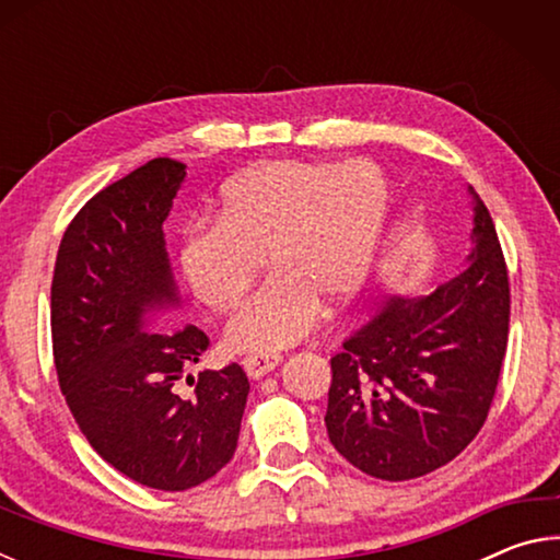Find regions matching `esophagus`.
Wrapping results in <instances>:
<instances>
[{"label":"esophagus","instance_id":"esophagus-1","mask_svg":"<svg viewBox=\"0 0 560 560\" xmlns=\"http://www.w3.org/2000/svg\"><path fill=\"white\" fill-rule=\"evenodd\" d=\"M279 363H281V355H273V353H252L242 360L244 371L252 381H259V377L269 375Z\"/></svg>","mask_w":560,"mask_h":560}]
</instances>
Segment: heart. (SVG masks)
<instances>
[{
	"instance_id": "1",
	"label": "heart",
	"mask_w": 560,
	"mask_h": 560,
	"mask_svg": "<svg viewBox=\"0 0 560 560\" xmlns=\"http://www.w3.org/2000/svg\"><path fill=\"white\" fill-rule=\"evenodd\" d=\"M385 214V175L368 160H271L224 185L217 222L187 226L179 271L202 306L224 311L264 257L273 273L234 308L226 343L279 350L314 330L324 301L346 306L355 299Z\"/></svg>"
}]
</instances>
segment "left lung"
<instances>
[{"label":"left lung","instance_id":"8db88e82","mask_svg":"<svg viewBox=\"0 0 560 560\" xmlns=\"http://www.w3.org/2000/svg\"><path fill=\"white\" fill-rule=\"evenodd\" d=\"M474 202L462 273L428 296L393 299L330 358V444L375 479L444 467L477 438L509 340V277L487 205Z\"/></svg>","mask_w":560,"mask_h":560}]
</instances>
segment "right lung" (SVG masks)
<instances>
[{
	"instance_id": "add662e5",
	"label": "right lung",
	"mask_w": 560,
	"mask_h": 560,
	"mask_svg": "<svg viewBox=\"0 0 560 560\" xmlns=\"http://www.w3.org/2000/svg\"><path fill=\"white\" fill-rule=\"evenodd\" d=\"M185 165L155 158L81 207L56 254L54 363L66 405L110 467L138 485L185 491L234 457L249 381L236 363L187 375L210 346L173 326L179 306L163 222Z\"/></svg>"
}]
</instances>
